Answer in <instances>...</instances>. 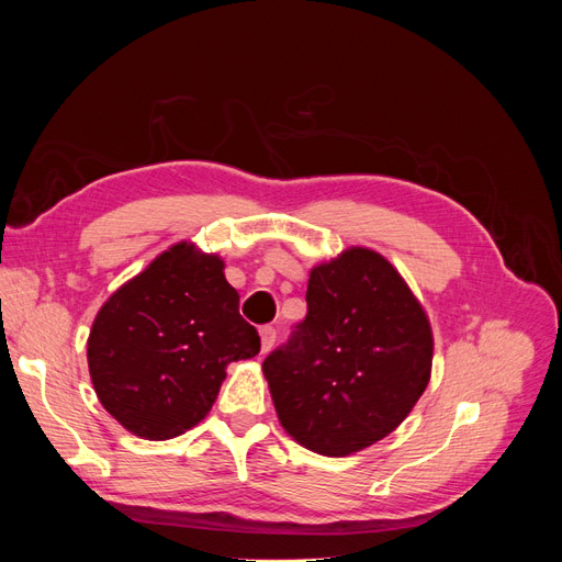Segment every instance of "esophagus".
Listing matches in <instances>:
<instances>
[{
	"label": "esophagus",
	"instance_id": "obj_1",
	"mask_svg": "<svg viewBox=\"0 0 562 562\" xmlns=\"http://www.w3.org/2000/svg\"><path fill=\"white\" fill-rule=\"evenodd\" d=\"M274 342H277V330L271 328V326H262V328H260V351H262V353L271 351V347H274Z\"/></svg>",
	"mask_w": 562,
	"mask_h": 562
}]
</instances>
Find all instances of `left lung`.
<instances>
[{"mask_svg": "<svg viewBox=\"0 0 562 562\" xmlns=\"http://www.w3.org/2000/svg\"><path fill=\"white\" fill-rule=\"evenodd\" d=\"M431 359L419 300L380 252L353 246L312 269L307 316L262 372L281 427L312 452L347 457L411 415Z\"/></svg>", "mask_w": 562, "mask_h": 562, "instance_id": "obj_1", "label": "left lung"}]
</instances>
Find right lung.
Returning <instances> with one entry per match:
<instances>
[{
	"mask_svg": "<svg viewBox=\"0 0 562 562\" xmlns=\"http://www.w3.org/2000/svg\"><path fill=\"white\" fill-rule=\"evenodd\" d=\"M223 269L217 255L180 241L100 307L87 347L91 382L131 434L168 440L196 427L225 368L260 351Z\"/></svg>",
	"mask_w": 562,
	"mask_h": 562,
	"instance_id": "right-lung-1",
	"label": "right lung"
}]
</instances>
